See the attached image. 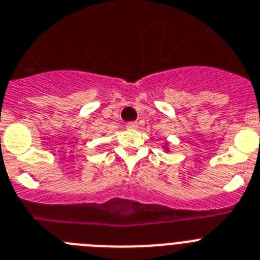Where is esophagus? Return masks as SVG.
Listing matches in <instances>:
<instances>
[{"label":"esophagus","instance_id":"1","mask_svg":"<svg viewBox=\"0 0 260 260\" xmlns=\"http://www.w3.org/2000/svg\"><path fill=\"white\" fill-rule=\"evenodd\" d=\"M125 127H127L128 129H136V128L139 127V124H137L136 121H128L127 124H125Z\"/></svg>","mask_w":260,"mask_h":260}]
</instances>
